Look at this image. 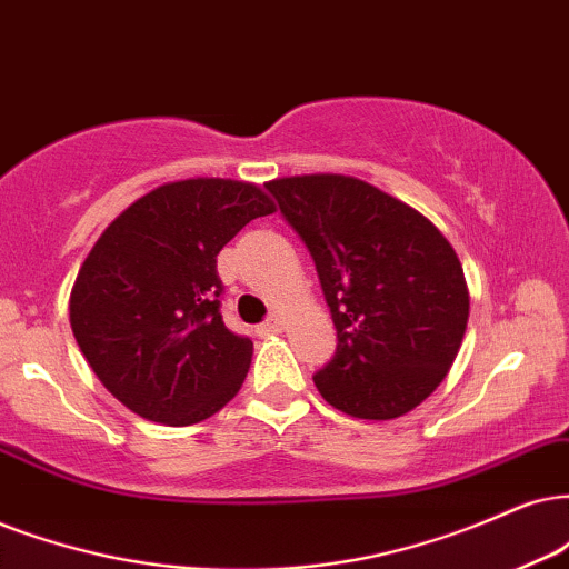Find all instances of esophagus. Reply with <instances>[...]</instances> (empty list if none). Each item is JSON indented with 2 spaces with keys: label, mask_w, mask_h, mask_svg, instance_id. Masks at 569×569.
<instances>
[{
  "label": "esophagus",
  "mask_w": 569,
  "mask_h": 569,
  "mask_svg": "<svg viewBox=\"0 0 569 569\" xmlns=\"http://www.w3.org/2000/svg\"><path fill=\"white\" fill-rule=\"evenodd\" d=\"M283 328H286L283 315H272V318H268L260 326V333H264V336H268V333H280V330H283Z\"/></svg>",
  "instance_id": "34e87169"
}]
</instances>
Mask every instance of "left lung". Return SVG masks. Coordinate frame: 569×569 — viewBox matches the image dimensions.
<instances>
[{"label": "left lung", "mask_w": 569, "mask_h": 569, "mask_svg": "<svg viewBox=\"0 0 569 569\" xmlns=\"http://www.w3.org/2000/svg\"><path fill=\"white\" fill-rule=\"evenodd\" d=\"M315 260L336 355L315 386L359 420L426 401L455 362L470 318L462 262L443 233L391 193L351 176L264 183Z\"/></svg>", "instance_id": "left-lung-1"}]
</instances>
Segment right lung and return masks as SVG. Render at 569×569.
<instances>
[{
	"instance_id": "1",
	"label": "right lung",
	"mask_w": 569,
	"mask_h": 569,
	"mask_svg": "<svg viewBox=\"0 0 569 569\" xmlns=\"http://www.w3.org/2000/svg\"><path fill=\"white\" fill-rule=\"evenodd\" d=\"M272 212L260 186L189 178L143 193L104 228L70 291V328L120 405L181 428L239 393L254 343L222 322L218 254Z\"/></svg>"
}]
</instances>
